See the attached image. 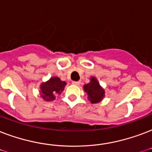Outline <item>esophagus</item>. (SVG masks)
Instances as JSON below:
<instances>
[{
  "instance_id": "obj_1",
  "label": "esophagus",
  "mask_w": 152,
  "mask_h": 152,
  "mask_svg": "<svg viewBox=\"0 0 152 152\" xmlns=\"http://www.w3.org/2000/svg\"><path fill=\"white\" fill-rule=\"evenodd\" d=\"M72 84L74 85H80V81H72Z\"/></svg>"
}]
</instances>
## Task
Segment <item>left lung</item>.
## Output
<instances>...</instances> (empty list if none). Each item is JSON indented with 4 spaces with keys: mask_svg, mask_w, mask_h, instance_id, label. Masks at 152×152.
<instances>
[{
    "mask_svg": "<svg viewBox=\"0 0 152 152\" xmlns=\"http://www.w3.org/2000/svg\"><path fill=\"white\" fill-rule=\"evenodd\" d=\"M84 88L88 96V99L92 104L98 103L104 96V90L99 86V84L95 77H91V82L85 84Z\"/></svg>",
    "mask_w": 152,
    "mask_h": 152,
    "instance_id": "1",
    "label": "left lung"
}]
</instances>
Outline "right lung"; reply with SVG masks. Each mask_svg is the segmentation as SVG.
Segmentation results:
<instances>
[{
  "label": "right lung",
  "mask_w": 152,
  "mask_h": 152,
  "mask_svg": "<svg viewBox=\"0 0 152 152\" xmlns=\"http://www.w3.org/2000/svg\"><path fill=\"white\" fill-rule=\"evenodd\" d=\"M65 85L64 81H61L58 77H53L48 82L41 84V96L46 101L54 100L56 99L55 95L61 94Z\"/></svg>",
  "instance_id": "right-lung-1"
}]
</instances>
